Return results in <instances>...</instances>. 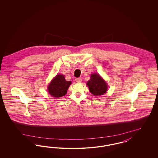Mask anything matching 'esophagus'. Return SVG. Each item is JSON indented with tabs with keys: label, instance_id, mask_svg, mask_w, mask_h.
I'll list each match as a JSON object with an SVG mask.
<instances>
[{
	"label": "esophagus",
	"instance_id": "34e87169",
	"mask_svg": "<svg viewBox=\"0 0 158 158\" xmlns=\"http://www.w3.org/2000/svg\"><path fill=\"white\" fill-rule=\"evenodd\" d=\"M75 81L76 82H81L82 81V79L80 78V77H77V78H76Z\"/></svg>",
	"mask_w": 158,
	"mask_h": 158
}]
</instances>
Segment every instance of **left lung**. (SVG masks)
<instances>
[{
	"label": "left lung",
	"instance_id": "left-lung-1",
	"mask_svg": "<svg viewBox=\"0 0 158 158\" xmlns=\"http://www.w3.org/2000/svg\"><path fill=\"white\" fill-rule=\"evenodd\" d=\"M89 91L95 96L101 95L106 92L108 86L101 76L94 73L90 76V79L87 83Z\"/></svg>",
	"mask_w": 158,
	"mask_h": 158
}]
</instances>
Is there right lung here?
Instances as JSON below:
<instances>
[{
	"mask_svg": "<svg viewBox=\"0 0 158 158\" xmlns=\"http://www.w3.org/2000/svg\"><path fill=\"white\" fill-rule=\"evenodd\" d=\"M71 81H66L64 76L57 75L50 83L48 90L50 94L56 98L61 97L66 94Z\"/></svg>",
	"mask_w": 158,
	"mask_h": 158,
	"instance_id": "obj_1",
	"label": "right lung"
}]
</instances>
